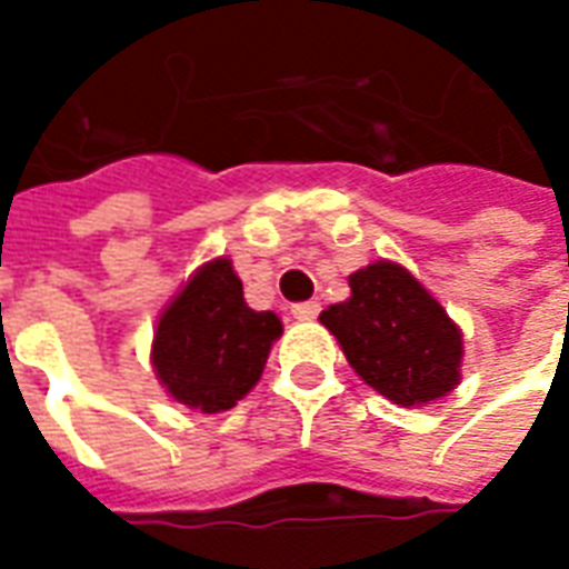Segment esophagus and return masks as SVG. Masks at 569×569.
Instances as JSON below:
<instances>
[{"label": "esophagus", "mask_w": 569, "mask_h": 569, "mask_svg": "<svg viewBox=\"0 0 569 569\" xmlns=\"http://www.w3.org/2000/svg\"><path fill=\"white\" fill-rule=\"evenodd\" d=\"M320 313V301H301V305H292V317L296 320H317Z\"/></svg>", "instance_id": "34e87169"}]
</instances>
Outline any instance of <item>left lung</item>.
Instances as JSON below:
<instances>
[{
  "label": "left lung",
  "mask_w": 569,
  "mask_h": 569,
  "mask_svg": "<svg viewBox=\"0 0 569 569\" xmlns=\"http://www.w3.org/2000/svg\"><path fill=\"white\" fill-rule=\"evenodd\" d=\"M362 381L402 408L460 383L463 332L418 277L396 261L350 273V298L320 313Z\"/></svg>",
  "instance_id": "obj_1"
}]
</instances>
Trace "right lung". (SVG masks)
Segmentation results:
<instances>
[{
  "instance_id": "obj_1",
  "label": "right lung",
  "mask_w": 569,
  "mask_h": 569,
  "mask_svg": "<svg viewBox=\"0 0 569 569\" xmlns=\"http://www.w3.org/2000/svg\"><path fill=\"white\" fill-rule=\"evenodd\" d=\"M280 335L283 322L273 310H252L243 301L231 259H212L163 308L151 366L176 402L219 415L259 383Z\"/></svg>"
}]
</instances>
